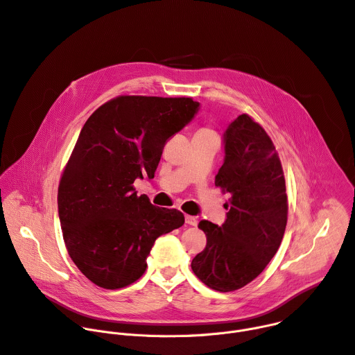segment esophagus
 I'll return each mask as SVG.
<instances>
[{"mask_svg": "<svg viewBox=\"0 0 355 355\" xmlns=\"http://www.w3.org/2000/svg\"><path fill=\"white\" fill-rule=\"evenodd\" d=\"M185 223L189 225V226H196L198 225V220L195 216H191V215H185Z\"/></svg>", "mask_w": 355, "mask_h": 355, "instance_id": "1", "label": "esophagus"}]
</instances>
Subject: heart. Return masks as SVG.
I'll return each mask as SVG.
<instances>
[{
	"label": "heart",
	"instance_id": "heart-1",
	"mask_svg": "<svg viewBox=\"0 0 355 355\" xmlns=\"http://www.w3.org/2000/svg\"><path fill=\"white\" fill-rule=\"evenodd\" d=\"M202 132H211V130H208V129H202Z\"/></svg>",
	"mask_w": 355,
	"mask_h": 355
}]
</instances>
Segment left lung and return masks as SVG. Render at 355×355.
Wrapping results in <instances>:
<instances>
[{"instance_id":"8db88e82","label":"left lung","mask_w":355,"mask_h":355,"mask_svg":"<svg viewBox=\"0 0 355 355\" xmlns=\"http://www.w3.org/2000/svg\"><path fill=\"white\" fill-rule=\"evenodd\" d=\"M225 160L215 185L229 193L226 220H200L207 247L191 263L207 286L230 292L257 278L282 241L288 198L282 166L267 132L248 115H239L223 133Z\"/></svg>"}]
</instances>
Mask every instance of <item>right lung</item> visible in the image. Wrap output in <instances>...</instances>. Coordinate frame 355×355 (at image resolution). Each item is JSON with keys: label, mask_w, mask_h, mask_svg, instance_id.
<instances>
[{"label": "right lung", "mask_w": 355, "mask_h": 355, "mask_svg": "<svg viewBox=\"0 0 355 355\" xmlns=\"http://www.w3.org/2000/svg\"><path fill=\"white\" fill-rule=\"evenodd\" d=\"M198 110L185 96L121 95L83 126L58 205L69 256L95 285L119 289L137 281L156 239L184 225L180 211L151 205L133 182L155 178L166 141Z\"/></svg>", "instance_id": "1"}]
</instances>
